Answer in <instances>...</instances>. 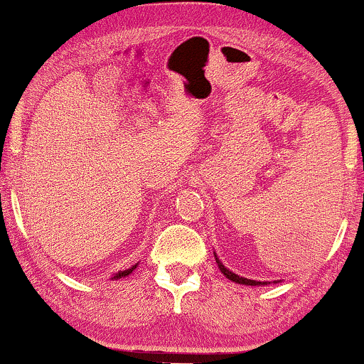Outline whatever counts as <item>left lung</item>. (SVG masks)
<instances>
[{
	"label": "left lung",
	"instance_id": "8db88e82",
	"mask_svg": "<svg viewBox=\"0 0 364 364\" xmlns=\"http://www.w3.org/2000/svg\"><path fill=\"white\" fill-rule=\"evenodd\" d=\"M215 262H217V265H219L220 272H223L225 277L229 279V281H232V282H236V284H245V286H267V284H270V282H258V281H252V279L240 277V275H237V274L231 272V270H229L228 267H224L223 262H220L219 258H217V255H215Z\"/></svg>",
	"mask_w": 364,
	"mask_h": 364
}]
</instances>
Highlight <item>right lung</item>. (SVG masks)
<instances>
[{
  "label": "right lung",
  "instance_id": "obj_1",
  "mask_svg": "<svg viewBox=\"0 0 364 364\" xmlns=\"http://www.w3.org/2000/svg\"><path fill=\"white\" fill-rule=\"evenodd\" d=\"M136 265H139V263H136ZM136 265H133V267H132V269H128V270H121V272H118V274H116V275H114V277H112V279H121V277H127V275H129V274H132V272H133V270H135V269H136Z\"/></svg>",
  "mask_w": 364,
  "mask_h": 364
}]
</instances>
